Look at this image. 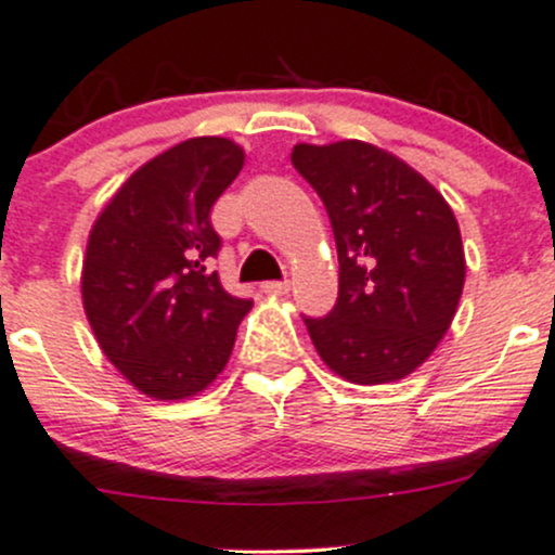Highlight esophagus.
I'll use <instances>...</instances> for the list:
<instances>
[{
	"mask_svg": "<svg viewBox=\"0 0 555 555\" xmlns=\"http://www.w3.org/2000/svg\"><path fill=\"white\" fill-rule=\"evenodd\" d=\"M260 287H262V293H268V295H287L289 293V282H262Z\"/></svg>",
	"mask_w": 555,
	"mask_h": 555,
	"instance_id": "esophagus-1",
	"label": "esophagus"
}]
</instances>
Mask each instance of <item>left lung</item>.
<instances>
[{
	"label": "left lung",
	"mask_w": 555,
	"mask_h": 555,
	"mask_svg": "<svg viewBox=\"0 0 555 555\" xmlns=\"http://www.w3.org/2000/svg\"><path fill=\"white\" fill-rule=\"evenodd\" d=\"M338 249V300L304 317L319 357L351 384L416 371L451 327L464 287L456 217L418 171L367 142L295 144Z\"/></svg>",
	"instance_id": "8db88e82"
}]
</instances>
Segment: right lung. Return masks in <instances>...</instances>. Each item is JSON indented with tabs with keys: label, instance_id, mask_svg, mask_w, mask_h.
Segmentation results:
<instances>
[{
	"label": "right lung",
	"instance_id": "obj_1",
	"mask_svg": "<svg viewBox=\"0 0 555 555\" xmlns=\"http://www.w3.org/2000/svg\"><path fill=\"white\" fill-rule=\"evenodd\" d=\"M244 150L222 137L179 142L133 171L88 238L82 304L106 360L155 400L198 395L228 365L249 298L209 262L222 238L211 206Z\"/></svg>",
	"mask_w": 555,
	"mask_h": 555
}]
</instances>
